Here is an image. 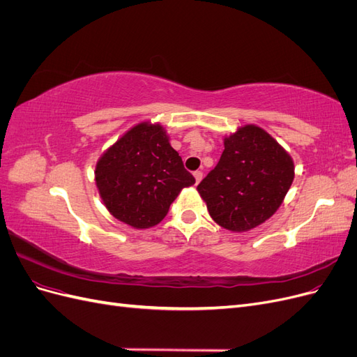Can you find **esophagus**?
<instances>
[{"mask_svg":"<svg viewBox=\"0 0 357 357\" xmlns=\"http://www.w3.org/2000/svg\"><path fill=\"white\" fill-rule=\"evenodd\" d=\"M193 177H195V181H197V185H198V183L202 180V172L201 171H195V172H193Z\"/></svg>","mask_w":357,"mask_h":357,"instance_id":"34e87169","label":"esophagus"}]
</instances>
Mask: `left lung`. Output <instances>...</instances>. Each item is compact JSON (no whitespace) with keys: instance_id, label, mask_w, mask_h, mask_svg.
<instances>
[{"instance_id":"obj_1","label":"left lung","mask_w":357,"mask_h":357,"mask_svg":"<svg viewBox=\"0 0 357 357\" xmlns=\"http://www.w3.org/2000/svg\"><path fill=\"white\" fill-rule=\"evenodd\" d=\"M218 165L199 185L211 219L232 232L268 220L282 205L295 177L290 155L256 125H244L223 139Z\"/></svg>"}]
</instances>
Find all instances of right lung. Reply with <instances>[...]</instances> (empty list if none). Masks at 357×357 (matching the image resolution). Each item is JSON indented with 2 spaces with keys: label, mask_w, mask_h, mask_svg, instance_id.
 Wrapping results in <instances>:
<instances>
[{
  "label": "right lung",
  "mask_w": 357,
  "mask_h": 357,
  "mask_svg": "<svg viewBox=\"0 0 357 357\" xmlns=\"http://www.w3.org/2000/svg\"><path fill=\"white\" fill-rule=\"evenodd\" d=\"M100 197L117 220L147 229L165 218L181 189L195 178L159 123L142 122L110 146L95 167Z\"/></svg>",
  "instance_id": "obj_1"
}]
</instances>
